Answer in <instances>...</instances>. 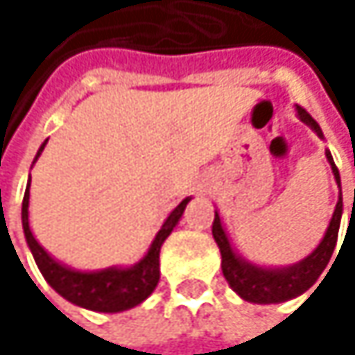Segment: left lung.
Listing matches in <instances>:
<instances>
[{"mask_svg": "<svg viewBox=\"0 0 355 355\" xmlns=\"http://www.w3.org/2000/svg\"><path fill=\"white\" fill-rule=\"evenodd\" d=\"M295 111H297V117L305 125H309L320 139H324L318 121L303 107L297 105ZM326 159H328V164H331L335 183L339 185V202L335 206L333 218H331V223H328L320 244L305 259H301L293 265L267 267V265H257L252 261H246L234 248L218 210L214 212L212 236H214V242L220 250V269H223L225 280L230 282V286L234 288V293H238L240 299H244L248 303H259V305L284 303L288 299H295V297L307 293L318 282V277L328 267V263H331V257H333L337 240H339V227H341V216H343V196H341V176H339L335 159L328 149H326Z\"/></svg>", "mask_w": 355, "mask_h": 355, "instance_id": "1", "label": "left lung"}]
</instances>
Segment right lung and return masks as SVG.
Instances as JSON below:
<instances>
[{
  "instance_id": "1",
  "label": "right lung",
  "mask_w": 355,
  "mask_h": 355,
  "mask_svg": "<svg viewBox=\"0 0 355 355\" xmlns=\"http://www.w3.org/2000/svg\"><path fill=\"white\" fill-rule=\"evenodd\" d=\"M46 143L40 147L33 164L42 155ZM29 187H31V174H29V183H27V191H24L22 212H20L22 232H24L29 250H31L42 275L46 277V282L62 299H67L69 303L78 305V307L90 309V311L117 313V311H125V309H132V307L141 305L155 291V286L159 282V250H162V244L172 234L174 227L179 225V220H181L187 204L191 202V198H185L168 214V218L159 227V232L155 234L149 250L145 252V257L139 263L128 265V267L113 265V267H105V269L82 271V269H73V267L60 263L58 259H54L35 240V236L31 232V225H29Z\"/></svg>"
}]
</instances>
